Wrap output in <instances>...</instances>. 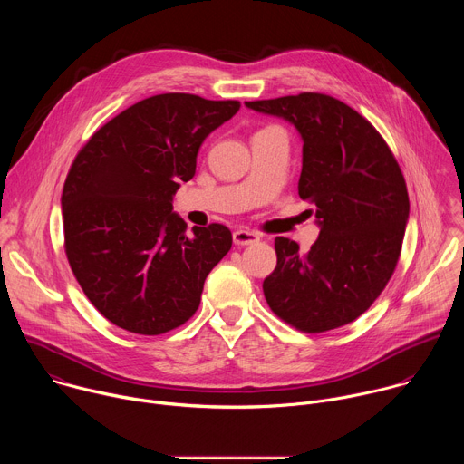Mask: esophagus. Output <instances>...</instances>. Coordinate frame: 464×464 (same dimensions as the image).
Returning a JSON list of instances; mask_svg holds the SVG:
<instances>
[{
  "instance_id": "obj_1",
  "label": "esophagus",
  "mask_w": 464,
  "mask_h": 464,
  "mask_svg": "<svg viewBox=\"0 0 464 464\" xmlns=\"http://www.w3.org/2000/svg\"><path fill=\"white\" fill-rule=\"evenodd\" d=\"M258 240H260V237L255 231H249V229H237L233 233V242L237 246H251V244H255Z\"/></svg>"
}]
</instances>
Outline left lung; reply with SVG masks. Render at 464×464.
Listing matches in <instances>:
<instances>
[{
	"mask_svg": "<svg viewBox=\"0 0 464 464\" xmlns=\"http://www.w3.org/2000/svg\"><path fill=\"white\" fill-rule=\"evenodd\" d=\"M246 106L299 130V196L315 206L321 227L306 253L276 238L277 266L264 279V297L301 333L340 328L376 301L401 258L410 217L401 165L363 115L330 95L304 92Z\"/></svg>",
	"mask_w": 464,
	"mask_h": 464,
	"instance_id": "obj_1",
	"label": "left lung"
}]
</instances>
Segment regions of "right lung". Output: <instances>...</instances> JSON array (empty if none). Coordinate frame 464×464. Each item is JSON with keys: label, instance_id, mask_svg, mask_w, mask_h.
I'll return each mask as SVG.
<instances>
[{"label": "right lung", "instance_id": "right-lung-1", "mask_svg": "<svg viewBox=\"0 0 464 464\" xmlns=\"http://www.w3.org/2000/svg\"><path fill=\"white\" fill-rule=\"evenodd\" d=\"M238 101L161 93L122 110L79 150L62 192L63 249L92 304L128 333L160 336L200 306L209 272L231 249L222 224L172 213L179 181Z\"/></svg>", "mask_w": 464, "mask_h": 464}]
</instances>
